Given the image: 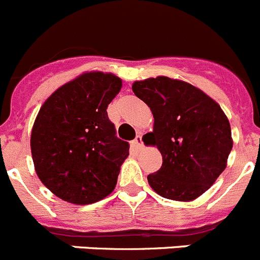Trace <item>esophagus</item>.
<instances>
[{
    "mask_svg": "<svg viewBox=\"0 0 260 260\" xmlns=\"http://www.w3.org/2000/svg\"><path fill=\"white\" fill-rule=\"evenodd\" d=\"M134 147L137 149L143 148V140H142V134H138L137 138L134 139Z\"/></svg>",
    "mask_w": 260,
    "mask_h": 260,
    "instance_id": "1",
    "label": "esophagus"
}]
</instances>
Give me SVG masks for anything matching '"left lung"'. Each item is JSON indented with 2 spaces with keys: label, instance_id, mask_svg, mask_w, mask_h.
<instances>
[{
  "label": "left lung",
  "instance_id": "8db88e82",
  "mask_svg": "<svg viewBox=\"0 0 260 260\" xmlns=\"http://www.w3.org/2000/svg\"><path fill=\"white\" fill-rule=\"evenodd\" d=\"M133 91L151 108L147 142L162 154L161 169L147 177L152 189L174 201L201 196L223 173L233 146L224 112L202 90L165 76L135 81Z\"/></svg>",
  "mask_w": 260,
  "mask_h": 260
}]
</instances>
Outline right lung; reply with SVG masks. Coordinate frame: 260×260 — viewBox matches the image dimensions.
I'll return each mask as SVG.
<instances>
[{"label": "right lung", "instance_id": "right-lung-1", "mask_svg": "<svg viewBox=\"0 0 260 260\" xmlns=\"http://www.w3.org/2000/svg\"><path fill=\"white\" fill-rule=\"evenodd\" d=\"M122 81L86 72L52 92L33 123L30 151L38 178L59 199L94 204L116 187L128 143L116 137L107 107Z\"/></svg>", "mask_w": 260, "mask_h": 260}]
</instances>
